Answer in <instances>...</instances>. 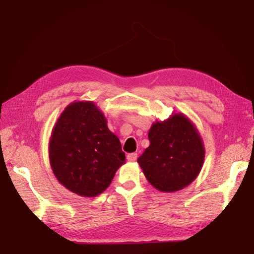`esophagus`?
Here are the masks:
<instances>
[{"instance_id":"esophagus-1","label":"esophagus","mask_w":254,"mask_h":254,"mask_svg":"<svg viewBox=\"0 0 254 254\" xmlns=\"http://www.w3.org/2000/svg\"><path fill=\"white\" fill-rule=\"evenodd\" d=\"M137 159V155L135 152L133 153H129V155L127 156V160L129 161V162H134V161Z\"/></svg>"}]
</instances>
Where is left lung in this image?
<instances>
[{"label":"left lung","mask_w":254,"mask_h":254,"mask_svg":"<svg viewBox=\"0 0 254 254\" xmlns=\"http://www.w3.org/2000/svg\"><path fill=\"white\" fill-rule=\"evenodd\" d=\"M149 146L137 163L151 186L164 193L193 182L204 163L205 148L196 125L182 112L156 121L148 131Z\"/></svg>","instance_id":"8db88e82"}]
</instances>
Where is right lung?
<instances>
[{
  "label": "right lung",
  "instance_id": "add662e5",
  "mask_svg": "<svg viewBox=\"0 0 254 254\" xmlns=\"http://www.w3.org/2000/svg\"><path fill=\"white\" fill-rule=\"evenodd\" d=\"M49 158L59 183L82 197L102 194L126 160L104 112L91 101H75L61 112L51 133Z\"/></svg>",
  "mask_w": 254,
  "mask_h": 254
}]
</instances>
